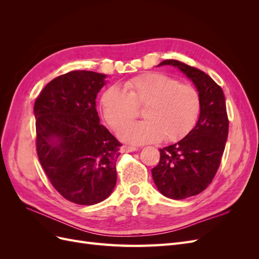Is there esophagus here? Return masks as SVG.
I'll return each instance as SVG.
<instances>
[{"mask_svg": "<svg viewBox=\"0 0 259 259\" xmlns=\"http://www.w3.org/2000/svg\"><path fill=\"white\" fill-rule=\"evenodd\" d=\"M138 148L134 147V146H130V145H125L122 147V151L123 152H134L137 151Z\"/></svg>", "mask_w": 259, "mask_h": 259, "instance_id": "esophagus-1", "label": "esophagus"}]
</instances>
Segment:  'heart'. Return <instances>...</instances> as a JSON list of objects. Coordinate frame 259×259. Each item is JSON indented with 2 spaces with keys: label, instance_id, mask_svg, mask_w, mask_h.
Here are the masks:
<instances>
[{
  "label": "heart",
  "instance_id": "heart-1",
  "mask_svg": "<svg viewBox=\"0 0 259 259\" xmlns=\"http://www.w3.org/2000/svg\"><path fill=\"white\" fill-rule=\"evenodd\" d=\"M144 107L143 109L142 108ZM142 108L146 121L129 124ZM101 109L107 123L133 144H145L163 138L171 143L185 137L197 123L201 110L199 92L175 77L150 72L124 82L123 91L111 86L101 97Z\"/></svg>",
  "mask_w": 259,
  "mask_h": 259
}]
</instances>
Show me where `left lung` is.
<instances>
[{
    "label": "left lung",
    "instance_id": "8db88e82",
    "mask_svg": "<svg viewBox=\"0 0 259 259\" xmlns=\"http://www.w3.org/2000/svg\"><path fill=\"white\" fill-rule=\"evenodd\" d=\"M161 65L183 71L197 86L201 99L197 125L180 142L160 149V161L151 169L163 195L183 200L206 189L215 177L228 137L229 120L223 90L209 75L179 60L166 59Z\"/></svg>",
    "mask_w": 259,
    "mask_h": 259
}]
</instances>
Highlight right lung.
Segmentation results:
<instances>
[{"mask_svg": "<svg viewBox=\"0 0 259 259\" xmlns=\"http://www.w3.org/2000/svg\"><path fill=\"white\" fill-rule=\"evenodd\" d=\"M105 77L85 70L59 75L34 103L38 161L55 189L80 205L104 201L116 183L122 144L99 123L95 101Z\"/></svg>", "mask_w": 259, "mask_h": 259, "instance_id": "add662e5", "label": "right lung"}]
</instances>
